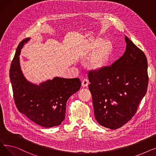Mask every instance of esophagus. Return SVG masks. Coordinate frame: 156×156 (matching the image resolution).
Returning a JSON list of instances; mask_svg holds the SVG:
<instances>
[{"label":"esophagus","instance_id":"1","mask_svg":"<svg viewBox=\"0 0 156 156\" xmlns=\"http://www.w3.org/2000/svg\"><path fill=\"white\" fill-rule=\"evenodd\" d=\"M81 85L83 87H87L88 85V80L87 79H83L81 81Z\"/></svg>","mask_w":156,"mask_h":156}]
</instances>
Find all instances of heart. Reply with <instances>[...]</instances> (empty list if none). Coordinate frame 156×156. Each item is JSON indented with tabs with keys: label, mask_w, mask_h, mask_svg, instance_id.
<instances>
[{
	"label": "heart",
	"mask_w": 156,
	"mask_h": 156,
	"mask_svg": "<svg viewBox=\"0 0 156 156\" xmlns=\"http://www.w3.org/2000/svg\"><path fill=\"white\" fill-rule=\"evenodd\" d=\"M97 46L98 47L90 61L92 68L94 69L104 67L109 62L112 53V45L109 40H104L101 43L98 42L92 45L91 48L95 49Z\"/></svg>",
	"instance_id": "heart-1"
}]
</instances>
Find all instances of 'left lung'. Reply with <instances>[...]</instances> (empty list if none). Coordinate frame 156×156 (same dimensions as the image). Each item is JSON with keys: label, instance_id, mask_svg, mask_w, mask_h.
Instances as JSON below:
<instances>
[{"label": "left lung", "instance_id": "8db88e82", "mask_svg": "<svg viewBox=\"0 0 156 156\" xmlns=\"http://www.w3.org/2000/svg\"><path fill=\"white\" fill-rule=\"evenodd\" d=\"M125 42L124 54L111 66L88 73L95 118L111 129L133 117L149 83L144 52L126 36Z\"/></svg>", "mask_w": 156, "mask_h": 156}]
</instances>
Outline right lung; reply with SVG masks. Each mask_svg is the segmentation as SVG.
<instances>
[{
    "label": "right lung",
    "mask_w": 156,
    "mask_h": 156,
    "mask_svg": "<svg viewBox=\"0 0 156 156\" xmlns=\"http://www.w3.org/2000/svg\"><path fill=\"white\" fill-rule=\"evenodd\" d=\"M29 38L23 40L16 49L9 71L13 98L16 108L36 124L45 128L59 126L65 118L66 105L69 98L81 87L78 78H54L40 85L25 79L21 71V49Z\"/></svg>",
    "instance_id": "right-lung-1"
}]
</instances>
